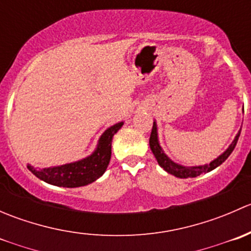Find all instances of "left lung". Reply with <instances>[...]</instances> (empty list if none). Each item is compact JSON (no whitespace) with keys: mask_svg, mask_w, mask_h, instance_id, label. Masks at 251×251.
<instances>
[{"mask_svg":"<svg viewBox=\"0 0 251 251\" xmlns=\"http://www.w3.org/2000/svg\"><path fill=\"white\" fill-rule=\"evenodd\" d=\"M240 136V131L238 132V135L235 136L234 141L232 142L231 146L227 148V151H225L224 154L219 156L217 159H215L214 161L209 164V165H204V166H193V168H186V166L178 165V164L174 163L171 161L170 159L166 156V154L161 151V147L159 146L158 142V133H156V124L153 123V127H151V137H149V147H151V151H153L154 156H155L156 161L159 163V165L166 171V173L174 175V176L179 177V178H188V177H197L199 176L201 174H205L209 173V171L214 170L216 169L217 166L221 165L229 155L233 151V149L235 148V144H237L238 138Z\"/></svg>","mask_w":251,"mask_h":251,"instance_id":"left-lung-1","label":"left lung"}]
</instances>
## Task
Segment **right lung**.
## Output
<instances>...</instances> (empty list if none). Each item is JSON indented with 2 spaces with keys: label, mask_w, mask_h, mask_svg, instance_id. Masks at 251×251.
<instances>
[{
  "label": "right lung",
  "mask_w": 251,
  "mask_h": 251,
  "mask_svg": "<svg viewBox=\"0 0 251 251\" xmlns=\"http://www.w3.org/2000/svg\"><path fill=\"white\" fill-rule=\"evenodd\" d=\"M123 123H118L108 128L100 136L97 149L82 160L41 170H36L31 165H27V169L37 178L54 186L74 188L92 183L107 170L111 156V141Z\"/></svg>",
  "instance_id": "right-lung-1"
}]
</instances>
